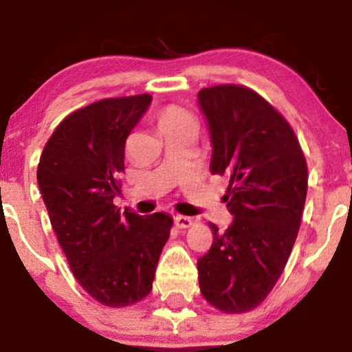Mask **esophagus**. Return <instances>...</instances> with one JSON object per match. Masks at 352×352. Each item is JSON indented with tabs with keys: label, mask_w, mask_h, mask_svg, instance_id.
I'll return each instance as SVG.
<instances>
[{
	"label": "esophagus",
	"mask_w": 352,
	"mask_h": 352,
	"mask_svg": "<svg viewBox=\"0 0 352 352\" xmlns=\"http://www.w3.org/2000/svg\"><path fill=\"white\" fill-rule=\"evenodd\" d=\"M173 223L179 228H188L193 225V219L186 217V215H175V217H173Z\"/></svg>",
	"instance_id": "esophagus-1"
}]
</instances>
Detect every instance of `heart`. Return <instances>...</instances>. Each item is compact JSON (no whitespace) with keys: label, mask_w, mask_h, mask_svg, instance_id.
Masks as SVG:
<instances>
[{"label":"heart","mask_w":352,"mask_h":352,"mask_svg":"<svg viewBox=\"0 0 352 352\" xmlns=\"http://www.w3.org/2000/svg\"><path fill=\"white\" fill-rule=\"evenodd\" d=\"M191 120L193 119H191V116L188 114V112L180 109V107H175V106L166 107V109H162L156 117L157 129L161 130V132L175 129V127H179V125H184V124H186V122H191Z\"/></svg>","instance_id":"heart-1"}]
</instances>
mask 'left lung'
I'll use <instances>...</instances> for the list:
<instances>
[{
    "label": "left lung",
    "mask_w": 352,
    "mask_h": 352,
    "mask_svg": "<svg viewBox=\"0 0 352 352\" xmlns=\"http://www.w3.org/2000/svg\"><path fill=\"white\" fill-rule=\"evenodd\" d=\"M198 104L209 129L210 173L228 180L230 227L212 228V246L198 259L206 301L246 312L264 301L296 241L307 195V166L289 124L246 87L203 88Z\"/></svg>",
    "instance_id": "left-lung-1"
}]
</instances>
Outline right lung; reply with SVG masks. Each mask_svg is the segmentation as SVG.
Instances as JSON below:
<instances>
[{
    "instance_id": "add662e5",
    "label": "right lung",
    "mask_w": 352,
    "mask_h": 352,
    "mask_svg": "<svg viewBox=\"0 0 352 352\" xmlns=\"http://www.w3.org/2000/svg\"><path fill=\"white\" fill-rule=\"evenodd\" d=\"M151 95L109 98L72 112L41 153L36 180L70 270L98 302L124 307L153 288L172 227L168 214L120 212L125 140Z\"/></svg>"
}]
</instances>
